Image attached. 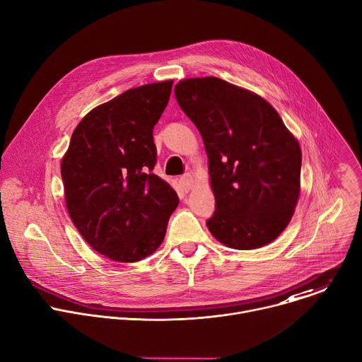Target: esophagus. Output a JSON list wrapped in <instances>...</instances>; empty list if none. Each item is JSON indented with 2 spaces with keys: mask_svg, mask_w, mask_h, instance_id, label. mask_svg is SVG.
I'll use <instances>...</instances> for the list:
<instances>
[{
  "mask_svg": "<svg viewBox=\"0 0 362 362\" xmlns=\"http://www.w3.org/2000/svg\"><path fill=\"white\" fill-rule=\"evenodd\" d=\"M179 182H180L182 187L185 189V192H189V190L192 189V186H193V177H192L190 175H185V176H182Z\"/></svg>",
  "mask_w": 362,
  "mask_h": 362,
  "instance_id": "esophagus-1",
  "label": "esophagus"
}]
</instances>
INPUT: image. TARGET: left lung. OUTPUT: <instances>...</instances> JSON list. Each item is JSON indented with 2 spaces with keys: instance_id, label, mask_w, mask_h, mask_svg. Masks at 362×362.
I'll return each instance as SVG.
<instances>
[{
  "instance_id": "left-lung-1",
  "label": "left lung",
  "mask_w": 362,
  "mask_h": 362,
  "mask_svg": "<svg viewBox=\"0 0 362 362\" xmlns=\"http://www.w3.org/2000/svg\"><path fill=\"white\" fill-rule=\"evenodd\" d=\"M175 95L208 153L216 200L211 233L240 250L275 240L299 197L298 140L267 100L218 77L182 80Z\"/></svg>"
}]
</instances>
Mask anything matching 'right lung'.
Returning <instances> with one entry per match:
<instances>
[{"mask_svg":"<svg viewBox=\"0 0 362 362\" xmlns=\"http://www.w3.org/2000/svg\"><path fill=\"white\" fill-rule=\"evenodd\" d=\"M173 81L130 88L93 109L73 132L62 162L69 215L98 253L137 262L165 239L177 193L153 173V129Z\"/></svg>","mask_w":362,"mask_h":362,"instance_id":"right-lung-1","label":"right lung"}]
</instances>
